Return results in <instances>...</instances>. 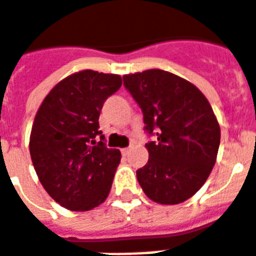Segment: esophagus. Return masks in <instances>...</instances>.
<instances>
[{
  "mask_svg": "<svg viewBox=\"0 0 256 256\" xmlns=\"http://www.w3.org/2000/svg\"><path fill=\"white\" fill-rule=\"evenodd\" d=\"M128 152H130V148H124V149H122V154H124V156H128Z\"/></svg>",
  "mask_w": 256,
  "mask_h": 256,
  "instance_id": "1",
  "label": "esophagus"
}]
</instances>
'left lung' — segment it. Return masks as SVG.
<instances>
[{
  "instance_id": "1",
  "label": "left lung",
  "mask_w": 256,
  "mask_h": 256,
  "mask_svg": "<svg viewBox=\"0 0 256 256\" xmlns=\"http://www.w3.org/2000/svg\"><path fill=\"white\" fill-rule=\"evenodd\" d=\"M144 112L149 161L136 178L150 200L173 206L188 200L210 177L220 145V126L204 94L180 76L148 70L124 76Z\"/></svg>"
}]
</instances>
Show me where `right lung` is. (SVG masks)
<instances>
[{
    "label": "right lung",
    "instance_id": "add662e5",
    "mask_svg": "<svg viewBox=\"0 0 256 256\" xmlns=\"http://www.w3.org/2000/svg\"><path fill=\"white\" fill-rule=\"evenodd\" d=\"M120 86V75L75 72L58 82L37 110L30 158L46 193L67 210H92L110 193L120 152L104 145L99 115Z\"/></svg>",
    "mask_w": 256,
    "mask_h": 256
}]
</instances>
